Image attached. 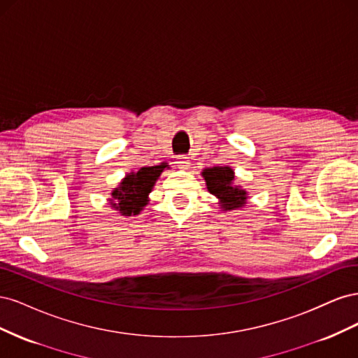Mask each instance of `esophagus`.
Here are the masks:
<instances>
[{
    "label": "esophagus",
    "instance_id": "obj_1",
    "mask_svg": "<svg viewBox=\"0 0 358 358\" xmlns=\"http://www.w3.org/2000/svg\"><path fill=\"white\" fill-rule=\"evenodd\" d=\"M176 164H178V167L179 169H182V170H187V169H189V158L187 157V155H179L178 158H176Z\"/></svg>",
    "mask_w": 358,
    "mask_h": 358
}]
</instances>
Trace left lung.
I'll return each instance as SVG.
<instances>
[{"label":"left lung","instance_id":"left-lung-1","mask_svg":"<svg viewBox=\"0 0 358 358\" xmlns=\"http://www.w3.org/2000/svg\"><path fill=\"white\" fill-rule=\"evenodd\" d=\"M203 178L209 192L221 200L225 210L242 208L246 203V191L233 185L234 173L230 167L206 169Z\"/></svg>","mask_w":358,"mask_h":358}]
</instances>
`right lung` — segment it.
I'll use <instances>...</instances> for the list:
<instances>
[{"label": "right lung", "mask_w": 358, "mask_h": 358, "mask_svg": "<svg viewBox=\"0 0 358 358\" xmlns=\"http://www.w3.org/2000/svg\"><path fill=\"white\" fill-rule=\"evenodd\" d=\"M166 166L142 167L137 173L129 175L121 182V187L112 192V206L125 216L137 215L148 203V194L152 189L161 171Z\"/></svg>", "instance_id": "right-lung-1"}]
</instances>
